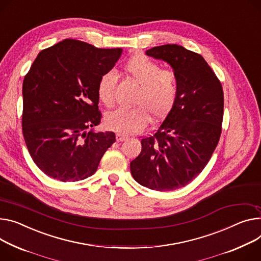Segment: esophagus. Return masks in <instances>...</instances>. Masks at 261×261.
Segmentation results:
<instances>
[{
    "mask_svg": "<svg viewBox=\"0 0 261 261\" xmlns=\"http://www.w3.org/2000/svg\"><path fill=\"white\" fill-rule=\"evenodd\" d=\"M126 139H128V137L125 136V135H122V134H117V135H116V140H117L118 142L125 141Z\"/></svg>",
    "mask_w": 261,
    "mask_h": 261,
    "instance_id": "1",
    "label": "esophagus"
}]
</instances>
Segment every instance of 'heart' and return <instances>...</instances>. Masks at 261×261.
Here are the masks:
<instances>
[{"mask_svg": "<svg viewBox=\"0 0 261 261\" xmlns=\"http://www.w3.org/2000/svg\"><path fill=\"white\" fill-rule=\"evenodd\" d=\"M124 72L140 87L133 109H118L106 117L107 126L120 134L141 132L153 119L165 118L173 108L178 93V79L174 71L161 66L143 55H135L123 66ZM117 76L107 72L100 77L97 94L105 106L115 101Z\"/></svg>", "mask_w": 261, "mask_h": 261, "instance_id": "obj_1", "label": "heart"}]
</instances>
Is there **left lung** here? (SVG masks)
Instances as JSON below:
<instances>
[{
  "instance_id": "8db88e82",
  "label": "left lung",
  "mask_w": 261,
  "mask_h": 261,
  "mask_svg": "<svg viewBox=\"0 0 261 261\" xmlns=\"http://www.w3.org/2000/svg\"><path fill=\"white\" fill-rule=\"evenodd\" d=\"M146 54L172 67L178 93L159 129L141 140L130 172L142 186L170 191L188 185L211 159L222 134L224 92L202 55L175 44L153 47Z\"/></svg>"
}]
</instances>
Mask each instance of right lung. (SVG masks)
I'll return each mask as SVG.
<instances>
[{
  "label": "right lung",
  "mask_w": 261,
  "mask_h": 261,
  "mask_svg": "<svg viewBox=\"0 0 261 261\" xmlns=\"http://www.w3.org/2000/svg\"><path fill=\"white\" fill-rule=\"evenodd\" d=\"M122 49H99L67 38L39 52L23 83V136L29 153L47 175L62 182L95 173L116 141L113 132L88 128L101 120L97 86Z\"/></svg>",
  "instance_id": "right-lung-1"
}]
</instances>
